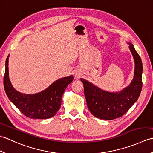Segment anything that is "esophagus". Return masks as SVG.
<instances>
[{
	"label": "esophagus",
	"mask_w": 153,
	"mask_h": 153,
	"mask_svg": "<svg viewBox=\"0 0 153 153\" xmlns=\"http://www.w3.org/2000/svg\"><path fill=\"white\" fill-rule=\"evenodd\" d=\"M79 77V75H78V74H77V75L76 74V78H78V77Z\"/></svg>",
	"instance_id": "esophagus-1"
}]
</instances>
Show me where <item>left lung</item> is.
I'll return each mask as SVG.
<instances>
[{
  "mask_svg": "<svg viewBox=\"0 0 153 153\" xmlns=\"http://www.w3.org/2000/svg\"><path fill=\"white\" fill-rule=\"evenodd\" d=\"M134 57L135 70L130 84L119 92H108L100 89L83 78L84 93L89 111L96 118L114 120L122 116L137 101L142 89L143 64L140 56L131 43H128Z\"/></svg>",
  "mask_w": 153,
  "mask_h": 153,
  "instance_id": "1",
  "label": "left lung"
}]
</instances>
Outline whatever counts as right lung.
I'll use <instances>...</instances> for the list:
<instances>
[{"mask_svg":"<svg viewBox=\"0 0 153 153\" xmlns=\"http://www.w3.org/2000/svg\"><path fill=\"white\" fill-rule=\"evenodd\" d=\"M8 58L5 63L4 87L6 95L23 114L31 119H47L53 117L60 109L62 97L68 85L74 79L73 76L55 81L42 91L24 94L16 90L9 79Z\"/></svg>","mask_w":153,"mask_h":153,"instance_id":"1","label":"right lung"}]
</instances>
